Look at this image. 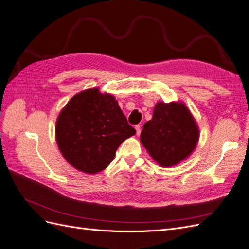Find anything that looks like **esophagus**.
I'll return each instance as SVG.
<instances>
[{
  "instance_id": "1",
  "label": "esophagus",
  "mask_w": 249,
  "mask_h": 249,
  "mask_svg": "<svg viewBox=\"0 0 249 249\" xmlns=\"http://www.w3.org/2000/svg\"><path fill=\"white\" fill-rule=\"evenodd\" d=\"M135 130H136V134L140 135V134H141V131H142L141 125H135Z\"/></svg>"
}]
</instances>
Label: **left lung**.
<instances>
[{
    "instance_id": "obj_1",
    "label": "left lung",
    "mask_w": 249,
    "mask_h": 249,
    "mask_svg": "<svg viewBox=\"0 0 249 249\" xmlns=\"http://www.w3.org/2000/svg\"><path fill=\"white\" fill-rule=\"evenodd\" d=\"M198 141V128L185 104L158 102L153 117L143 124L141 142L162 166L178 164L191 154Z\"/></svg>"
}]
</instances>
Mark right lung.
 Here are the masks:
<instances>
[{"label":"right lung","instance_id":"obj_1","mask_svg":"<svg viewBox=\"0 0 249 249\" xmlns=\"http://www.w3.org/2000/svg\"><path fill=\"white\" fill-rule=\"evenodd\" d=\"M134 134L114 96L101 94L97 88L72 97L55 124L64 158L87 174L103 171L113 161L118 147Z\"/></svg>","mask_w":249,"mask_h":249}]
</instances>
